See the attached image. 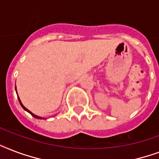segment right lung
I'll use <instances>...</instances> for the list:
<instances>
[{
  "instance_id": "obj_1",
  "label": "right lung",
  "mask_w": 159,
  "mask_h": 159,
  "mask_svg": "<svg viewBox=\"0 0 159 159\" xmlns=\"http://www.w3.org/2000/svg\"><path fill=\"white\" fill-rule=\"evenodd\" d=\"M16 93H17V91H16ZM18 99H19V102H20V106H22V108H23L24 110H25V111H27V112H29V113L30 114L31 116H33V117H34V118H36V119H40V120H42V119H44V118H43V117H41V116H36V115H34V113H32V112H31L30 111H29L28 109L26 108V107H25V106H24V105L22 104V102H21L20 99V97H18Z\"/></svg>"
}]
</instances>
